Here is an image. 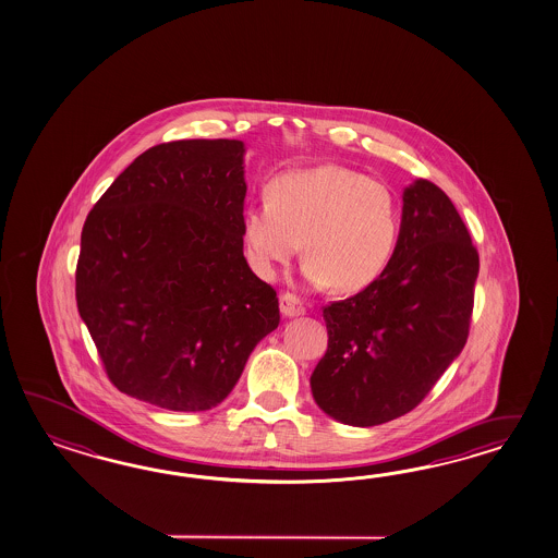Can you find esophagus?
<instances>
[{"label":"esophagus","mask_w":558,"mask_h":558,"mask_svg":"<svg viewBox=\"0 0 558 558\" xmlns=\"http://www.w3.org/2000/svg\"><path fill=\"white\" fill-rule=\"evenodd\" d=\"M279 307H281V313H283L286 317H299V315L305 313V305L301 303V299L291 295V293H283V295L279 298Z\"/></svg>","instance_id":"34e87169"}]
</instances>
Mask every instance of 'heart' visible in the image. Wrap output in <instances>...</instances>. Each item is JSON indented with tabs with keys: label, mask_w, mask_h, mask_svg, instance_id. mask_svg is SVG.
<instances>
[{
	"label": "heart",
	"mask_w": 558,
	"mask_h": 558,
	"mask_svg": "<svg viewBox=\"0 0 558 558\" xmlns=\"http://www.w3.org/2000/svg\"><path fill=\"white\" fill-rule=\"evenodd\" d=\"M398 234L400 205L391 189L336 165L277 177L269 201L243 215L245 257L259 277L275 279L303 243L305 279L341 293L362 291L386 271Z\"/></svg>",
	"instance_id": "b5f03b06"
}]
</instances>
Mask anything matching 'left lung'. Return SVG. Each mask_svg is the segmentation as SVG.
Masks as SVG:
<instances>
[{"label": "left lung", "instance_id": "obj_1", "mask_svg": "<svg viewBox=\"0 0 558 558\" xmlns=\"http://www.w3.org/2000/svg\"><path fill=\"white\" fill-rule=\"evenodd\" d=\"M386 271L324 310L327 351L312 374L325 414L369 428L412 412L464 350L478 251L448 195L417 179Z\"/></svg>", "mask_w": 558, "mask_h": 558}]
</instances>
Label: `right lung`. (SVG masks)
I'll use <instances>...</instances> for the list:
<instances>
[{"mask_svg":"<svg viewBox=\"0 0 558 558\" xmlns=\"http://www.w3.org/2000/svg\"><path fill=\"white\" fill-rule=\"evenodd\" d=\"M245 144L177 141L138 156L82 229L76 301L122 393L205 412L279 325L243 255Z\"/></svg>","mask_w":558,"mask_h":558,"instance_id":"obj_1","label":"right lung"}]
</instances>
